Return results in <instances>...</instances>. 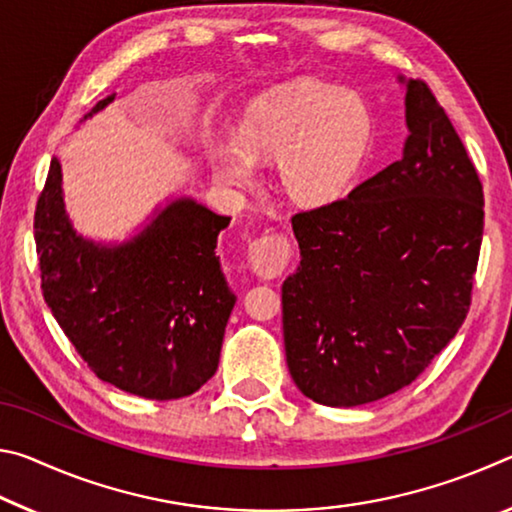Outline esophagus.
Returning <instances> with one entry per match:
<instances>
[{
    "mask_svg": "<svg viewBox=\"0 0 512 512\" xmlns=\"http://www.w3.org/2000/svg\"><path fill=\"white\" fill-rule=\"evenodd\" d=\"M289 257L291 244L284 235H262L248 248L250 268H253L259 277H264V280L282 275V271L289 264Z\"/></svg>",
    "mask_w": 512,
    "mask_h": 512,
    "instance_id": "obj_1",
    "label": "esophagus"
}]
</instances>
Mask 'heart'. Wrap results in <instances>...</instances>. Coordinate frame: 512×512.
Segmentation results:
<instances>
[{"label": "heart", "mask_w": 512, "mask_h": 512, "mask_svg": "<svg viewBox=\"0 0 512 512\" xmlns=\"http://www.w3.org/2000/svg\"><path fill=\"white\" fill-rule=\"evenodd\" d=\"M237 146L214 151L223 183H257L255 160L277 155L287 192L307 203L336 198L357 178L372 140V115L359 94L300 81L250 103L239 119Z\"/></svg>", "instance_id": "heart-1"}]
</instances>
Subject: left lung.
I'll return each instance as SVG.
<instances>
[{"label": "left lung", "mask_w": 512, "mask_h": 512, "mask_svg": "<svg viewBox=\"0 0 512 512\" xmlns=\"http://www.w3.org/2000/svg\"><path fill=\"white\" fill-rule=\"evenodd\" d=\"M406 83L402 160L291 219L300 266L282 284L287 366L309 400L359 406L422 375L470 311L483 187L424 81Z\"/></svg>", "instance_id": "8db88e82"}]
</instances>
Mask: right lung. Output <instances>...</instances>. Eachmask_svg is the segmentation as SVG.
Returning a JSON list of instances; mask_svg holds the SVG:
<instances>
[{
  "label": "right lung",
  "instance_id": "1",
  "mask_svg": "<svg viewBox=\"0 0 512 512\" xmlns=\"http://www.w3.org/2000/svg\"><path fill=\"white\" fill-rule=\"evenodd\" d=\"M228 223L230 216L183 196L133 239L97 244L72 228L60 162L51 160L33 219L42 293L101 381L167 402L196 393L214 375L237 300L214 250Z\"/></svg>",
  "mask_w": 512,
  "mask_h": 512
}]
</instances>
